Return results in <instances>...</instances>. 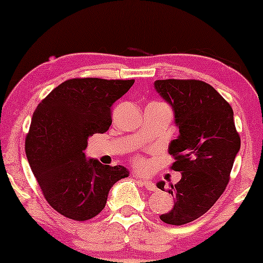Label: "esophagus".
Here are the masks:
<instances>
[{
  "instance_id": "esophagus-1",
  "label": "esophagus",
  "mask_w": 263,
  "mask_h": 263,
  "mask_svg": "<svg viewBox=\"0 0 263 263\" xmlns=\"http://www.w3.org/2000/svg\"><path fill=\"white\" fill-rule=\"evenodd\" d=\"M135 176V174H134ZM140 183L142 184V185L144 186L147 190H151V192H155V190L157 189L155 183H152L151 180H147V179H140Z\"/></svg>"
}]
</instances>
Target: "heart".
<instances>
[{
  "label": "heart",
  "instance_id": "1",
  "mask_svg": "<svg viewBox=\"0 0 263 263\" xmlns=\"http://www.w3.org/2000/svg\"><path fill=\"white\" fill-rule=\"evenodd\" d=\"M137 164H138V165H142V164H143V161H142V159H138Z\"/></svg>",
  "mask_w": 263,
  "mask_h": 263
}]
</instances>
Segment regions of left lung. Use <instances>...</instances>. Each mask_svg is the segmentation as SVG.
Wrapping results in <instances>:
<instances>
[{
	"label": "left lung",
	"instance_id": "obj_1",
	"mask_svg": "<svg viewBox=\"0 0 263 263\" xmlns=\"http://www.w3.org/2000/svg\"><path fill=\"white\" fill-rule=\"evenodd\" d=\"M157 92L171 105L179 128L170 143L172 170L182 179L171 184L174 205L159 218L165 224L194 221L216 203L230 180L241 140L228 101L201 80H156ZM164 182L157 183L164 190Z\"/></svg>",
	"mask_w": 263,
	"mask_h": 263
}]
</instances>
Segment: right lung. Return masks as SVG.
Here are the masks:
<instances>
[{
  "mask_svg": "<svg viewBox=\"0 0 263 263\" xmlns=\"http://www.w3.org/2000/svg\"><path fill=\"white\" fill-rule=\"evenodd\" d=\"M135 80L69 79L33 112L26 155L45 200L65 218L85 221L101 213L111 186L129 172L87 159V138L111 126V106Z\"/></svg>",
  "mask_w": 263,
  "mask_h": 263,
  "instance_id": "add662e5",
  "label": "right lung"
}]
</instances>
